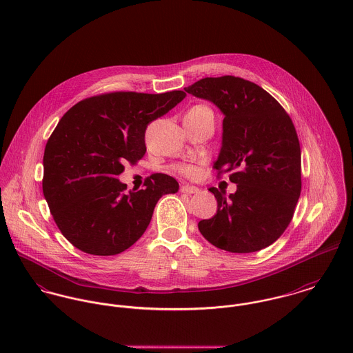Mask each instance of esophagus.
<instances>
[{
	"label": "esophagus",
	"instance_id": "1",
	"mask_svg": "<svg viewBox=\"0 0 353 353\" xmlns=\"http://www.w3.org/2000/svg\"><path fill=\"white\" fill-rule=\"evenodd\" d=\"M181 192H182V193H186V194H196V193H199L200 190H199V188H196V186L183 185V186H181Z\"/></svg>",
	"mask_w": 353,
	"mask_h": 353
}]
</instances>
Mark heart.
<instances>
[{
  "label": "heart",
  "instance_id": "1",
  "mask_svg": "<svg viewBox=\"0 0 353 353\" xmlns=\"http://www.w3.org/2000/svg\"><path fill=\"white\" fill-rule=\"evenodd\" d=\"M193 108H208V107H205V105H194ZM209 110V108H208ZM175 170L179 172V174H182V175H185V176H193V175H196V172H197V168L193 165V164H178L176 167H175Z\"/></svg>",
  "mask_w": 353,
  "mask_h": 353
}]
</instances>
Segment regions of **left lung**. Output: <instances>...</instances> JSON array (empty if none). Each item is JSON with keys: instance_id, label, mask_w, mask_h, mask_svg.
<instances>
[{"instance_id": "1", "label": "left lung", "mask_w": 353, "mask_h": 353, "mask_svg": "<svg viewBox=\"0 0 353 353\" xmlns=\"http://www.w3.org/2000/svg\"><path fill=\"white\" fill-rule=\"evenodd\" d=\"M223 112L221 150L213 168L230 172L236 192L210 188L217 212L201 220L202 236L217 249L254 252L274 243L292 220L302 190L295 126L270 94L235 76L205 77L185 88Z\"/></svg>"}]
</instances>
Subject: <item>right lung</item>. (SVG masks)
<instances>
[{
	"label": "right lung",
	"mask_w": 353,
	"mask_h": 353,
	"mask_svg": "<svg viewBox=\"0 0 353 353\" xmlns=\"http://www.w3.org/2000/svg\"><path fill=\"white\" fill-rule=\"evenodd\" d=\"M185 97L111 92L79 101L61 118L45 148L42 186L55 224L74 248L125 252L148 228L159 199L178 192L165 174H152L139 192H126L118 175L125 161L145 154L147 126Z\"/></svg>",
	"instance_id": "1"
}]
</instances>
